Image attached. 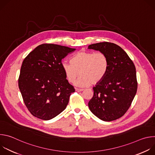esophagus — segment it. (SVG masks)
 Returning <instances> with one entry per match:
<instances>
[{"label": "esophagus", "mask_w": 155, "mask_h": 155, "mask_svg": "<svg viewBox=\"0 0 155 155\" xmlns=\"http://www.w3.org/2000/svg\"><path fill=\"white\" fill-rule=\"evenodd\" d=\"M83 90V89H79V88H76L75 89V91L77 92H80V91H82Z\"/></svg>", "instance_id": "obj_1"}]
</instances>
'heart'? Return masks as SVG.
Masks as SVG:
<instances>
[{
    "instance_id": "b5f03b06",
    "label": "heart",
    "mask_w": 155,
    "mask_h": 155,
    "mask_svg": "<svg viewBox=\"0 0 155 155\" xmlns=\"http://www.w3.org/2000/svg\"><path fill=\"white\" fill-rule=\"evenodd\" d=\"M71 62L63 61L62 69L69 82H74L80 73L81 77L74 83L79 87H86L99 83L106 75L108 60L103 53L83 51L74 55Z\"/></svg>"
}]
</instances>
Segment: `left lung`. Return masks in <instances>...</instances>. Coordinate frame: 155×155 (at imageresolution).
Segmentation results:
<instances>
[{"mask_svg":"<svg viewBox=\"0 0 155 155\" xmlns=\"http://www.w3.org/2000/svg\"><path fill=\"white\" fill-rule=\"evenodd\" d=\"M87 48L103 53L108 60L107 72L93 87L94 95L88 107L101 120H115L124 115L136 96L137 81L135 65L127 53L115 43H94Z\"/></svg>","mask_w":155,"mask_h":155,"instance_id":"8db88e82","label":"left lung"}]
</instances>
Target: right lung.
I'll return each mask as SVG.
<instances>
[{
  "label": "right lung",
  "mask_w": 155,
  "mask_h": 155,
  "mask_svg": "<svg viewBox=\"0 0 155 155\" xmlns=\"http://www.w3.org/2000/svg\"><path fill=\"white\" fill-rule=\"evenodd\" d=\"M74 48L42 44L24 59L18 86L24 102L31 114L41 120H51L65 110L74 86L66 79L62 59Z\"/></svg>",
  "instance_id": "obj_1"
}]
</instances>
